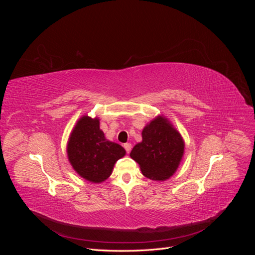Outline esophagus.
<instances>
[{
  "label": "esophagus",
  "instance_id": "obj_1",
  "mask_svg": "<svg viewBox=\"0 0 255 255\" xmlns=\"http://www.w3.org/2000/svg\"><path fill=\"white\" fill-rule=\"evenodd\" d=\"M123 146H125V149H126L128 154L130 152V149H132V144H130V143H125V144H123Z\"/></svg>",
  "mask_w": 255,
  "mask_h": 255
}]
</instances>
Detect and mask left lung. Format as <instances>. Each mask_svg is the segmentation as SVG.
<instances>
[{
    "instance_id": "8db88e82",
    "label": "left lung",
    "mask_w": 255,
    "mask_h": 255,
    "mask_svg": "<svg viewBox=\"0 0 255 255\" xmlns=\"http://www.w3.org/2000/svg\"><path fill=\"white\" fill-rule=\"evenodd\" d=\"M141 136L142 140L135 144L129 156L148 179L157 182L170 179L185 152V142L179 130L165 116L158 115L143 128Z\"/></svg>"
}]
</instances>
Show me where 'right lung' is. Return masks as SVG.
<instances>
[{
	"instance_id": "add662e5",
	"label": "right lung",
	"mask_w": 255,
	"mask_h": 255,
	"mask_svg": "<svg viewBox=\"0 0 255 255\" xmlns=\"http://www.w3.org/2000/svg\"><path fill=\"white\" fill-rule=\"evenodd\" d=\"M67 155L74 171L84 180L100 184L111 176L116 161L126 155V150L106 139L98 117L84 115L69 136Z\"/></svg>"
}]
</instances>
